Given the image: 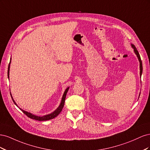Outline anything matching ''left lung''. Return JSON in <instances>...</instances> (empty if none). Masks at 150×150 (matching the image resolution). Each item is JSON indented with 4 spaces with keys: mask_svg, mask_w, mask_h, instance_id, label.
I'll return each instance as SVG.
<instances>
[{
    "mask_svg": "<svg viewBox=\"0 0 150 150\" xmlns=\"http://www.w3.org/2000/svg\"><path fill=\"white\" fill-rule=\"evenodd\" d=\"M131 46H132V47L134 49V53L136 54V55L137 56L138 58V60L139 61V68H140V76H142V72H143V66H142V59H141V57H140V56H139V54L138 51V50L137 49V48H136V47L134 46V45L131 44Z\"/></svg>",
    "mask_w": 150,
    "mask_h": 150,
    "instance_id": "left-lung-1",
    "label": "left lung"
}]
</instances>
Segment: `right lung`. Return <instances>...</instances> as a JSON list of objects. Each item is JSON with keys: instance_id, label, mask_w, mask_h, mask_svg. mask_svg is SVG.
<instances>
[{"instance_id": "1", "label": "right lung", "mask_w": 150, "mask_h": 150, "mask_svg": "<svg viewBox=\"0 0 150 150\" xmlns=\"http://www.w3.org/2000/svg\"><path fill=\"white\" fill-rule=\"evenodd\" d=\"M10 63H11V61H10ZM10 63H9V64H8V72H7V75H8V78H9ZM69 88H67L65 90V91L64 93V94H63V96H62V100H61V104H60L59 106L54 112L51 113V114H49V115H45V116H35L34 115H33L30 112H29L28 111H24L23 110H22V109H21V108H20V110L22 112H23L27 116H28L29 117H30V118H31V119L35 120H38V121H47V120H52V119L54 118V117H56L57 116H58V115L59 114V113L61 112L62 108H63V107H64V102H65V99H66V94H67V93L68 91V90H69ZM11 98H12V100H13V102L14 103V104H16V106H17V104L14 101V100H13V99L11 94Z\"/></svg>"}]
</instances>
